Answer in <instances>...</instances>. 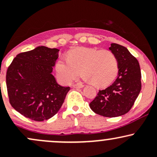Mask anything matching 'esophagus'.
I'll list each match as a JSON object with an SVG mask.
<instances>
[{
	"instance_id": "obj_1",
	"label": "esophagus",
	"mask_w": 157,
	"mask_h": 157,
	"mask_svg": "<svg viewBox=\"0 0 157 157\" xmlns=\"http://www.w3.org/2000/svg\"><path fill=\"white\" fill-rule=\"evenodd\" d=\"M82 87H83V85L82 83H77L73 85V88H75V89H81Z\"/></svg>"
}]
</instances>
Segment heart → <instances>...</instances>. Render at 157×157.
Listing matches in <instances>:
<instances>
[{
  "label": "heart",
  "mask_w": 157,
  "mask_h": 157,
  "mask_svg": "<svg viewBox=\"0 0 157 157\" xmlns=\"http://www.w3.org/2000/svg\"><path fill=\"white\" fill-rule=\"evenodd\" d=\"M80 70L85 73L84 80L91 81L96 87H106L117 76L118 60L110 50L77 47L68 52L67 60L60 58L55 64L57 76L64 84L71 82Z\"/></svg>",
  "instance_id": "heart-1"
}]
</instances>
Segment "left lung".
<instances>
[{"label": "left lung", "instance_id": "8db88e82", "mask_svg": "<svg viewBox=\"0 0 157 157\" xmlns=\"http://www.w3.org/2000/svg\"><path fill=\"white\" fill-rule=\"evenodd\" d=\"M109 49L117 58V78L109 87L100 90L89 106L97 114L116 117L128 112L134 104L142 87L141 71L138 60L125 46L111 44Z\"/></svg>", "mask_w": 157, "mask_h": 157}]
</instances>
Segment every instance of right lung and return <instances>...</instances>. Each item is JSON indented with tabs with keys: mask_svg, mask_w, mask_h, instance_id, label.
Masks as SVG:
<instances>
[{
	"mask_svg": "<svg viewBox=\"0 0 157 157\" xmlns=\"http://www.w3.org/2000/svg\"><path fill=\"white\" fill-rule=\"evenodd\" d=\"M59 49L38 46L17 55L7 68L11 105L26 117L44 121L58 112L69 87L57 82L52 70Z\"/></svg>",
	"mask_w": 157,
	"mask_h": 157,
	"instance_id": "1",
	"label": "right lung"
}]
</instances>
